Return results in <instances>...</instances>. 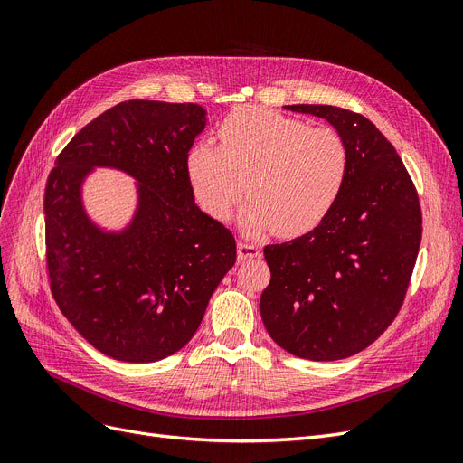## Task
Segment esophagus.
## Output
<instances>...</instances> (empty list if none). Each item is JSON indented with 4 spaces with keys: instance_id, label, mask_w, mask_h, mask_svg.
Here are the masks:
<instances>
[{
    "instance_id": "34e87169",
    "label": "esophagus",
    "mask_w": 463,
    "mask_h": 463,
    "mask_svg": "<svg viewBox=\"0 0 463 463\" xmlns=\"http://www.w3.org/2000/svg\"><path fill=\"white\" fill-rule=\"evenodd\" d=\"M261 254L260 247L256 245H250V243H243V241H239L237 243V260L239 261H245V260H250V258H258Z\"/></svg>"
}]
</instances>
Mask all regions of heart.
Masks as SVG:
<instances>
[{"mask_svg":"<svg viewBox=\"0 0 463 463\" xmlns=\"http://www.w3.org/2000/svg\"><path fill=\"white\" fill-rule=\"evenodd\" d=\"M220 146L195 141L186 152V175L195 200L216 220H228L241 197L249 235L277 228L294 237L311 232L343 192L348 150L332 128H311L258 105L232 111L218 128Z\"/></svg>","mask_w":463,"mask_h":463,"instance_id":"1","label":"heart"}]
</instances>
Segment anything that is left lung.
Masks as SVG:
<instances>
[{
  "label": "left lung",
  "instance_id": "left-lung-1",
  "mask_svg": "<svg viewBox=\"0 0 463 463\" xmlns=\"http://www.w3.org/2000/svg\"><path fill=\"white\" fill-rule=\"evenodd\" d=\"M327 120L348 150L337 203L290 243L263 249L271 280L260 313L271 339L313 362L348 358L400 313L422 239L416 188L392 143L365 117L334 105H286Z\"/></svg>",
  "mask_w": 463,
  "mask_h": 463
}]
</instances>
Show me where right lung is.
<instances>
[{"label":"right lung","instance_id":"1","mask_svg":"<svg viewBox=\"0 0 463 463\" xmlns=\"http://www.w3.org/2000/svg\"><path fill=\"white\" fill-rule=\"evenodd\" d=\"M205 126L197 103L122 101L86 124L49 175L51 290L105 356L146 364L175 354L233 268L232 232L194 203L186 175V152ZM98 166L137 181L138 205L122 231L101 229L83 209V181Z\"/></svg>","mask_w":463,"mask_h":463}]
</instances>
